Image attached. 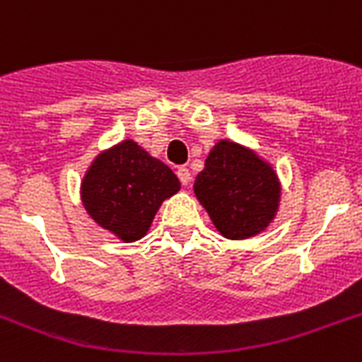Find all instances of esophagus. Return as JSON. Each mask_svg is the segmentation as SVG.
I'll return each instance as SVG.
<instances>
[{
  "mask_svg": "<svg viewBox=\"0 0 362 362\" xmlns=\"http://www.w3.org/2000/svg\"><path fill=\"white\" fill-rule=\"evenodd\" d=\"M176 175H178V178H180V182L184 186H187V184L192 182V173H189V169H186V167H178Z\"/></svg>",
  "mask_w": 362,
  "mask_h": 362,
  "instance_id": "1",
  "label": "esophagus"
}]
</instances>
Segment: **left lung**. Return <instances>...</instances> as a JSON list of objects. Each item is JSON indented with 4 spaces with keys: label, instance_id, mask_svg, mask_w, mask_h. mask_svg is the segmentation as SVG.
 <instances>
[{
    "label": "left lung",
    "instance_id": "left-lung-1",
    "mask_svg": "<svg viewBox=\"0 0 362 362\" xmlns=\"http://www.w3.org/2000/svg\"><path fill=\"white\" fill-rule=\"evenodd\" d=\"M193 189L216 229L231 240L263 231L280 201L272 167L231 141H220L212 148Z\"/></svg>",
    "mask_w": 362,
    "mask_h": 362
}]
</instances>
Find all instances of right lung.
<instances>
[{
	"instance_id": "add662e5",
	"label": "right lung",
	"mask_w": 362,
	"mask_h": 362,
	"mask_svg": "<svg viewBox=\"0 0 362 362\" xmlns=\"http://www.w3.org/2000/svg\"><path fill=\"white\" fill-rule=\"evenodd\" d=\"M178 189L167 165L124 141L93 161L82 182V203L103 229L133 242L146 235L161 203Z\"/></svg>"
}]
</instances>
